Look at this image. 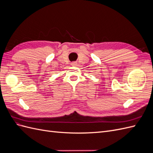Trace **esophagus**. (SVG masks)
Here are the masks:
<instances>
[{
  "label": "esophagus",
  "mask_w": 153,
  "mask_h": 153,
  "mask_svg": "<svg viewBox=\"0 0 153 153\" xmlns=\"http://www.w3.org/2000/svg\"><path fill=\"white\" fill-rule=\"evenodd\" d=\"M71 65L73 66H77V62H72L71 63Z\"/></svg>",
  "instance_id": "1"
}]
</instances>
